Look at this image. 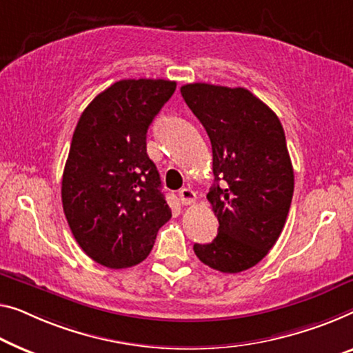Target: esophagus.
Returning a JSON list of instances; mask_svg holds the SVG:
<instances>
[{
  "mask_svg": "<svg viewBox=\"0 0 353 353\" xmlns=\"http://www.w3.org/2000/svg\"><path fill=\"white\" fill-rule=\"evenodd\" d=\"M179 198H181L183 206H188V204L194 203V199H196V193H194L192 188L183 187L181 188V192H179Z\"/></svg>",
  "mask_w": 353,
  "mask_h": 353,
  "instance_id": "obj_1",
  "label": "esophagus"
}]
</instances>
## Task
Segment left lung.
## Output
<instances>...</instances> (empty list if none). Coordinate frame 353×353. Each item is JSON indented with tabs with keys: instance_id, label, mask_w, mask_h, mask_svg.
Segmentation results:
<instances>
[{
	"instance_id": "1",
	"label": "left lung",
	"mask_w": 353,
	"mask_h": 353,
	"mask_svg": "<svg viewBox=\"0 0 353 353\" xmlns=\"http://www.w3.org/2000/svg\"><path fill=\"white\" fill-rule=\"evenodd\" d=\"M181 93L212 145L208 201L219 220L212 243L193 250L212 270L245 271L276 244L292 204L294 176L282 123L243 87L196 82Z\"/></svg>"
}]
</instances>
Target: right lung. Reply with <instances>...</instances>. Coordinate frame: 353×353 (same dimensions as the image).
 Segmentation results:
<instances>
[{
	"label": "right lung",
	"mask_w": 353,
	"mask_h": 353,
	"mask_svg": "<svg viewBox=\"0 0 353 353\" xmlns=\"http://www.w3.org/2000/svg\"><path fill=\"white\" fill-rule=\"evenodd\" d=\"M176 90L165 79H123L94 97L72 134L61 181L68 225L99 265L143 261L171 219L147 130Z\"/></svg>",
	"instance_id": "1"
}]
</instances>
